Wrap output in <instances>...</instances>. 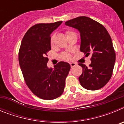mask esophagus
Segmentation results:
<instances>
[{
	"mask_svg": "<svg viewBox=\"0 0 124 124\" xmlns=\"http://www.w3.org/2000/svg\"><path fill=\"white\" fill-rule=\"evenodd\" d=\"M70 65H71V67L73 68V67H74V66H75L77 65V64L75 63H73V62H72V63H70Z\"/></svg>",
	"mask_w": 124,
	"mask_h": 124,
	"instance_id": "34e87169",
	"label": "esophagus"
}]
</instances>
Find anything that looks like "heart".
<instances>
[{
	"label": "heart",
	"instance_id": "obj_1",
	"mask_svg": "<svg viewBox=\"0 0 124 124\" xmlns=\"http://www.w3.org/2000/svg\"><path fill=\"white\" fill-rule=\"evenodd\" d=\"M71 33H73V32H72V31H67V32H66V34H67V35H68V34ZM53 41H54V37H52L51 38V44H53ZM61 57H62V58L64 59V60H70V58H71V56H70V54H69L68 53H63V54H62V55H61Z\"/></svg>",
	"mask_w": 124,
	"mask_h": 124
}]
</instances>
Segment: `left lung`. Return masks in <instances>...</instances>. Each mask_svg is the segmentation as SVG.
<instances>
[{
    "instance_id": "8db88e82",
    "label": "left lung",
    "mask_w": 124,
    "mask_h": 124,
    "mask_svg": "<svg viewBox=\"0 0 124 124\" xmlns=\"http://www.w3.org/2000/svg\"><path fill=\"white\" fill-rule=\"evenodd\" d=\"M65 25L79 31L80 51L86 56H91L89 67L79 63L83 68V73L79 77L80 84L88 90L102 88L110 80L116 61L110 35L102 25L84 16L70 20Z\"/></svg>"
}]
</instances>
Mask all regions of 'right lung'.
<instances>
[{"label":"right lung","instance_id":"right-lung-1","mask_svg":"<svg viewBox=\"0 0 124 124\" xmlns=\"http://www.w3.org/2000/svg\"><path fill=\"white\" fill-rule=\"evenodd\" d=\"M61 23L60 21L33 25L24 35L20 48L18 61L25 83L34 94L45 100L56 99L63 94L71 68L64 61L54 66V70L47 66L50 35Z\"/></svg>","mask_w":124,"mask_h":124}]
</instances>
